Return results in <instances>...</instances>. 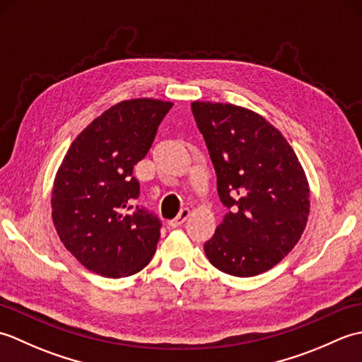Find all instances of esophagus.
I'll return each mask as SVG.
<instances>
[{
    "instance_id": "34e87169",
    "label": "esophagus",
    "mask_w": 362,
    "mask_h": 362,
    "mask_svg": "<svg viewBox=\"0 0 362 362\" xmlns=\"http://www.w3.org/2000/svg\"><path fill=\"white\" fill-rule=\"evenodd\" d=\"M188 216H189V211L188 210H182L180 213H179V216H177L174 221H169L168 222V227L169 228H177V227H180L183 222H185L187 219H188Z\"/></svg>"
}]
</instances>
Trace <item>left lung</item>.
<instances>
[{
	"label": "left lung",
	"instance_id": "8db88e82",
	"mask_svg": "<svg viewBox=\"0 0 362 362\" xmlns=\"http://www.w3.org/2000/svg\"><path fill=\"white\" fill-rule=\"evenodd\" d=\"M230 210L204 244L210 263L233 276L263 274L298 243L310 185L294 149L261 115L240 105L191 103Z\"/></svg>",
	"mask_w": 362,
	"mask_h": 362
}]
</instances>
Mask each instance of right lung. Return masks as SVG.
Wrapping results in <instances>:
<instances>
[{"instance_id": "1", "label": "right lung", "mask_w": 362, "mask_h": 362, "mask_svg": "<svg viewBox=\"0 0 362 362\" xmlns=\"http://www.w3.org/2000/svg\"><path fill=\"white\" fill-rule=\"evenodd\" d=\"M173 103L129 99L99 115L76 136L52 185V222L68 252L88 271L121 279L148 266L161 222L134 210L146 157Z\"/></svg>"}]
</instances>
